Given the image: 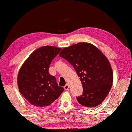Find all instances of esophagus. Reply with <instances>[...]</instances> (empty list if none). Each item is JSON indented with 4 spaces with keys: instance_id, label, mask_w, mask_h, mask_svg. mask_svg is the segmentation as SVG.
<instances>
[{
    "instance_id": "esophagus-1",
    "label": "esophagus",
    "mask_w": 132,
    "mask_h": 132,
    "mask_svg": "<svg viewBox=\"0 0 132 132\" xmlns=\"http://www.w3.org/2000/svg\"><path fill=\"white\" fill-rule=\"evenodd\" d=\"M64 89L65 90H67L68 88H69V85H68L67 84L65 85V86L64 87Z\"/></svg>"
}]
</instances>
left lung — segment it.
Masks as SVG:
<instances>
[{"instance_id":"8db88e82","label":"left lung","mask_w":132,"mask_h":132,"mask_svg":"<svg viewBox=\"0 0 132 132\" xmlns=\"http://www.w3.org/2000/svg\"><path fill=\"white\" fill-rule=\"evenodd\" d=\"M59 56L74 67L83 87L77 97L81 105L94 107L102 103L112 86L113 75L109 59L98 48L88 42H79L61 50Z\"/></svg>"}]
</instances>
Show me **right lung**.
Listing matches in <instances>:
<instances>
[{"label":"right lung","instance_id":"right-lung-1","mask_svg":"<svg viewBox=\"0 0 132 132\" xmlns=\"http://www.w3.org/2000/svg\"><path fill=\"white\" fill-rule=\"evenodd\" d=\"M61 50L54 46H43L33 51L25 60L18 75L19 90L32 105L49 106L64 92L54 76L49 74L52 60Z\"/></svg>","mask_w":132,"mask_h":132}]
</instances>
